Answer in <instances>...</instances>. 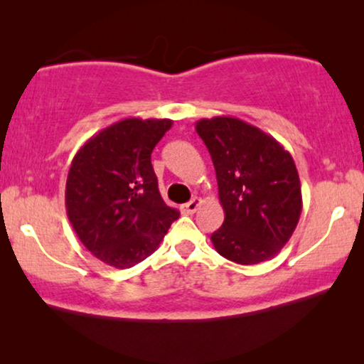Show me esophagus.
I'll return each instance as SVG.
<instances>
[{
    "mask_svg": "<svg viewBox=\"0 0 364 364\" xmlns=\"http://www.w3.org/2000/svg\"><path fill=\"white\" fill-rule=\"evenodd\" d=\"M202 205V198L200 197H193L191 202H187V203H183L182 205V212H186V213H193V212H197V208Z\"/></svg>",
    "mask_w": 364,
    "mask_h": 364,
    "instance_id": "esophagus-1",
    "label": "esophagus"
}]
</instances>
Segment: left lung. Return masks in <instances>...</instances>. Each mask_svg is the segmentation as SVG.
<instances>
[{"instance_id":"obj_1","label":"left lung","mask_w":364,"mask_h":364,"mask_svg":"<svg viewBox=\"0 0 364 364\" xmlns=\"http://www.w3.org/2000/svg\"><path fill=\"white\" fill-rule=\"evenodd\" d=\"M196 131L210 154L225 220L210 240L240 265L270 260L301 215L295 161L277 139L237 117L200 119Z\"/></svg>"}]
</instances>
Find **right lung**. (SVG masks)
<instances>
[{
  "mask_svg": "<svg viewBox=\"0 0 364 364\" xmlns=\"http://www.w3.org/2000/svg\"><path fill=\"white\" fill-rule=\"evenodd\" d=\"M171 119L129 117L87 139L71 162L66 212L82 245L114 268L157 250L178 210L164 202L151 154Z\"/></svg>",
  "mask_w": 364,
  "mask_h": 364,
  "instance_id": "1",
  "label": "right lung"
}]
</instances>
